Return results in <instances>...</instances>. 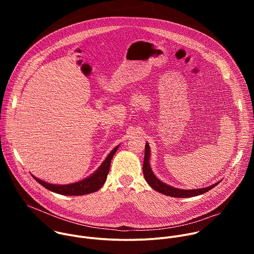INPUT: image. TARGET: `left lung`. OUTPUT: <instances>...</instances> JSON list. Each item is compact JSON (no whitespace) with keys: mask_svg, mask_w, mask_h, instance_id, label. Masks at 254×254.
<instances>
[{"mask_svg":"<svg viewBox=\"0 0 254 254\" xmlns=\"http://www.w3.org/2000/svg\"><path fill=\"white\" fill-rule=\"evenodd\" d=\"M150 147L148 142L146 143V150H144V159H143V165H142V173L144 176V179H146L149 185L155 190L158 191L164 195L171 196V197H176V198H188V197H194L198 196L201 194H204L211 189H213L216 185H218V183H216L210 187L206 188H201V189H195V190H183V189H177L174 187H171L165 183H163L162 181H160L152 172V169L150 167Z\"/></svg>","mask_w":254,"mask_h":254,"instance_id":"obj_1","label":"left lung"}]
</instances>
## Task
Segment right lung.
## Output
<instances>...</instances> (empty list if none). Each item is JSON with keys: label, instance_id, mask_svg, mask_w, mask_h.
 Masks as SVG:
<instances>
[{"label": "right lung", "instance_id": "right-lung-1", "mask_svg": "<svg viewBox=\"0 0 254 254\" xmlns=\"http://www.w3.org/2000/svg\"><path fill=\"white\" fill-rule=\"evenodd\" d=\"M118 149H119V146L116 147L111 152V154L107 156V158L104 160V162L101 164V166L98 168V170L95 173H93L90 177H88L77 183L69 184V185H53V184L44 182V181L34 177L33 175H32V177L36 181H37L40 185H42L46 189H48L54 193H57V194L67 195V196H80V195L93 193V192L98 191L104 184L107 174H108V172H110L112 159H113L114 155L116 154V152L118 151Z\"/></svg>", "mask_w": 254, "mask_h": 254}]
</instances>
